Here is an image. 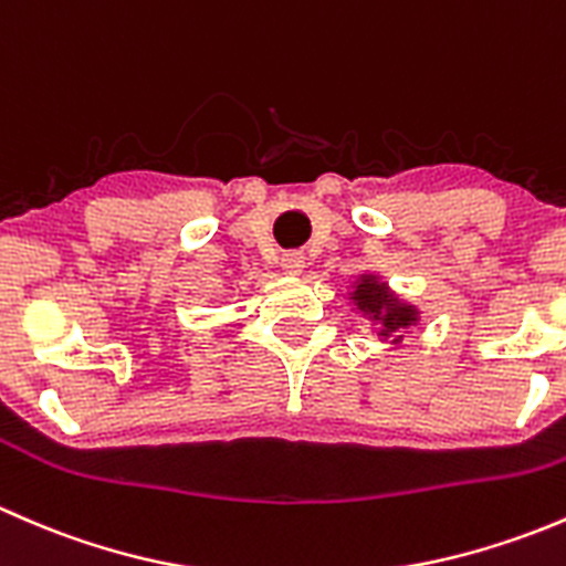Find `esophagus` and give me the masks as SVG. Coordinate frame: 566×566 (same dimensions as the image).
Wrapping results in <instances>:
<instances>
[{
  "mask_svg": "<svg viewBox=\"0 0 566 566\" xmlns=\"http://www.w3.org/2000/svg\"><path fill=\"white\" fill-rule=\"evenodd\" d=\"M282 268L287 273H301L306 268V256L301 254V251H287V254L282 256Z\"/></svg>",
  "mask_w": 566,
  "mask_h": 566,
  "instance_id": "1",
  "label": "esophagus"
}]
</instances>
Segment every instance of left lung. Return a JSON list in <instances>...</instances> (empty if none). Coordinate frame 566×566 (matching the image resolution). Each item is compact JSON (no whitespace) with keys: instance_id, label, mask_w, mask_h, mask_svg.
Listing matches in <instances>:
<instances>
[{"instance_id":"1","label":"left lung","mask_w":566,"mask_h":566,"mask_svg":"<svg viewBox=\"0 0 566 566\" xmlns=\"http://www.w3.org/2000/svg\"><path fill=\"white\" fill-rule=\"evenodd\" d=\"M353 301H356L358 310L367 312L373 319H378L380 336H394V342L402 339L405 328H410L416 323V315H419L413 306H405L399 301H394L386 284H380L375 276H364L356 284Z\"/></svg>"}]
</instances>
